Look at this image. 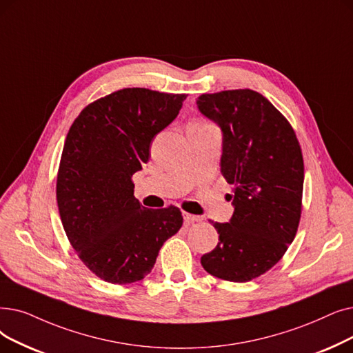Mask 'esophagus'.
<instances>
[{"label":"esophagus","mask_w":353,"mask_h":353,"mask_svg":"<svg viewBox=\"0 0 353 353\" xmlns=\"http://www.w3.org/2000/svg\"><path fill=\"white\" fill-rule=\"evenodd\" d=\"M183 219H185L186 223H193V222H201L203 218L202 216H197V214L183 212Z\"/></svg>","instance_id":"esophagus-1"}]
</instances>
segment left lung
Listing matches in <instances>:
<instances>
[{
    "mask_svg": "<svg viewBox=\"0 0 353 353\" xmlns=\"http://www.w3.org/2000/svg\"><path fill=\"white\" fill-rule=\"evenodd\" d=\"M196 103L222 131L221 173L234 193L232 216L213 223L219 242L201 263L213 277L251 281L277 264L296 236L304 181L301 150L288 121L255 90L205 94Z\"/></svg>",
    "mask_w": 353,
    "mask_h": 353,
    "instance_id": "1",
    "label": "left lung"
}]
</instances>
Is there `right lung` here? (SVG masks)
<instances>
[{
  "instance_id": "right-lung-1",
  "label": "right lung",
  "mask_w": 353,
  "mask_h": 353,
  "mask_svg": "<svg viewBox=\"0 0 353 353\" xmlns=\"http://www.w3.org/2000/svg\"><path fill=\"white\" fill-rule=\"evenodd\" d=\"M186 95L127 88L88 105L72 124L56 197L69 242L83 264L112 284L143 280L183 223L179 208L147 209L131 177L150 160L154 137Z\"/></svg>"
}]
</instances>
